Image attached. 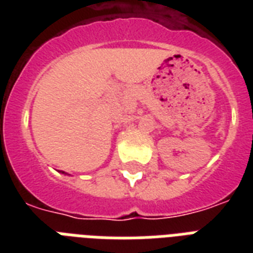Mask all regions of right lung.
Masks as SVG:
<instances>
[{
    "label": "right lung",
    "mask_w": 253,
    "mask_h": 253,
    "mask_svg": "<svg viewBox=\"0 0 253 253\" xmlns=\"http://www.w3.org/2000/svg\"><path fill=\"white\" fill-rule=\"evenodd\" d=\"M61 173H64V174H67V173H65V172H61Z\"/></svg>",
    "instance_id": "1"
}]
</instances>
